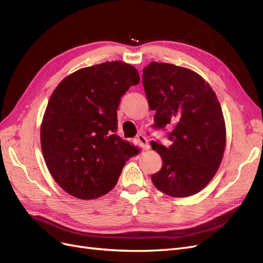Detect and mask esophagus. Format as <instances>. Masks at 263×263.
I'll use <instances>...</instances> for the list:
<instances>
[{
  "instance_id": "34e87169",
  "label": "esophagus",
  "mask_w": 263,
  "mask_h": 263,
  "mask_svg": "<svg viewBox=\"0 0 263 263\" xmlns=\"http://www.w3.org/2000/svg\"><path fill=\"white\" fill-rule=\"evenodd\" d=\"M137 139H138V141H139L140 144H141V146H142V149H144V150H148V149H149V145H148V139L146 138L145 135L139 134L138 136H137Z\"/></svg>"
}]
</instances>
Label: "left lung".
<instances>
[{"label":"left lung","instance_id":"8db88e82","mask_svg":"<svg viewBox=\"0 0 263 263\" xmlns=\"http://www.w3.org/2000/svg\"><path fill=\"white\" fill-rule=\"evenodd\" d=\"M142 84L150 109L156 110L153 128H170L169 147L150 142L163 162L151 180L170 196L200 192L216 173L225 150V121L216 95L194 71L163 62L144 68Z\"/></svg>","mask_w":263,"mask_h":263}]
</instances>
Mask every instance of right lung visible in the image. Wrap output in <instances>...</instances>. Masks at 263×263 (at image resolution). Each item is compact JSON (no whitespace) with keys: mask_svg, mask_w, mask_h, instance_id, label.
Listing matches in <instances>:
<instances>
[{"mask_svg":"<svg viewBox=\"0 0 263 263\" xmlns=\"http://www.w3.org/2000/svg\"><path fill=\"white\" fill-rule=\"evenodd\" d=\"M137 69L122 61L103 62L68 76L51 94L41 142L52 178L81 200L107 194L137 148L117 135V108Z\"/></svg>","mask_w":263,"mask_h":263,"instance_id":"obj_1","label":"right lung"}]
</instances>
